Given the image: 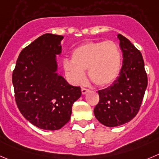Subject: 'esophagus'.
Masks as SVG:
<instances>
[{
    "label": "esophagus",
    "mask_w": 159,
    "mask_h": 159,
    "mask_svg": "<svg viewBox=\"0 0 159 159\" xmlns=\"http://www.w3.org/2000/svg\"><path fill=\"white\" fill-rule=\"evenodd\" d=\"M81 91H82V93L83 94H86V93H87V92L89 91L88 89H86V88H82V90H81Z\"/></svg>",
    "instance_id": "esophagus-1"
}]
</instances>
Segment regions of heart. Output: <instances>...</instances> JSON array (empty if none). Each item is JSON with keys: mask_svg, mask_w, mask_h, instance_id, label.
Returning <instances> with one entry per match:
<instances>
[{"mask_svg": "<svg viewBox=\"0 0 159 159\" xmlns=\"http://www.w3.org/2000/svg\"><path fill=\"white\" fill-rule=\"evenodd\" d=\"M122 55L119 45L112 40L90 41L75 48L72 60L65 59L63 68L69 80L81 84L87 69L92 83L107 87L117 80L122 68Z\"/></svg>", "mask_w": 159, "mask_h": 159, "instance_id": "b5f03b06", "label": "heart"}]
</instances>
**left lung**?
I'll list each match as a JSON object with an SVG mask.
<instances>
[{
	"instance_id": "8db88e82",
	"label": "left lung",
	"mask_w": 159,
	"mask_h": 159,
	"mask_svg": "<svg viewBox=\"0 0 159 159\" xmlns=\"http://www.w3.org/2000/svg\"><path fill=\"white\" fill-rule=\"evenodd\" d=\"M117 38L123 56L122 69L110 87L98 91L99 102L93 109L96 119L108 127L121 126L137 116L148 87L140 51L121 34Z\"/></svg>"
}]
</instances>
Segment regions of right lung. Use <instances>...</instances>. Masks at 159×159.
Listing matches in <instances>:
<instances>
[{"mask_svg":"<svg viewBox=\"0 0 159 159\" xmlns=\"http://www.w3.org/2000/svg\"><path fill=\"white\" fill-rule=\"evenodd\" d=\"M64 37L46 33L19 54L12 74L15 98L25 119L46 130L61 129L69 121L72 107L80 98V87L58 73L57 55Z\"/></svg>","mask_w":159,"mask_h":159,"instance_id":"obj_1","label":"right lung"}]
</instances>
